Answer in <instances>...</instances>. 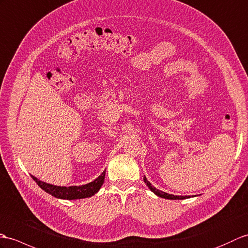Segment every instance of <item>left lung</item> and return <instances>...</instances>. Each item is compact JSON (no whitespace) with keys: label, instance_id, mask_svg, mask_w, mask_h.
I'll return each mask as SVG.
<instances>
[{"label":"left lung","instance_id":"8db88e82","mask_svg":"<svg viewBox=\"0 0 248 248\" xmlns=\"http://www.w3.org/2000/svg\"><path fill=\"white\" fill-rule=\"evenodd\" d=\"M143 181H145L146 185L149 187V189H150L151 191H152L154 194H156L157 197H159V198L167 199V200H185V199H189V198H190V197H187V195H186V197H183V195L169 194V193H166V192L162 191V190H158V189L155 188L154 186H152V184L147 180V177H146V176L143 177Z\"/></svg>","mask_w":248,"mask_h":248}]
</instances>
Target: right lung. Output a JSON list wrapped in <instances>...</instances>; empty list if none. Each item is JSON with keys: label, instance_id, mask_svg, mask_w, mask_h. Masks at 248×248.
Returning <instances> with one entry per match:
<instances>
[{"label": "right lung", "instance_id": "obj_1", "mask_svg": "<svg viewBox=\"0 0 248 248\" xmlns=\"http://www.w3.org/2000/svg\"><path fill=\"white\" fill-rule=\"evenodd\" d=\"M105 176H106V170L103 171L95 181L91 182L89 184H85V185L61 187V186L51 185V184L42 182L38 180L36 176L31 175L32 180L36 182L37 185L41 189H43L45 192L51 194L53 197L57 199H62V200H77V199L80 200V199L93 197L95 193L99 191L103 182H105Z\"/></svg>", "mask_w": 248, "mask_h": 248}]
</instances>
